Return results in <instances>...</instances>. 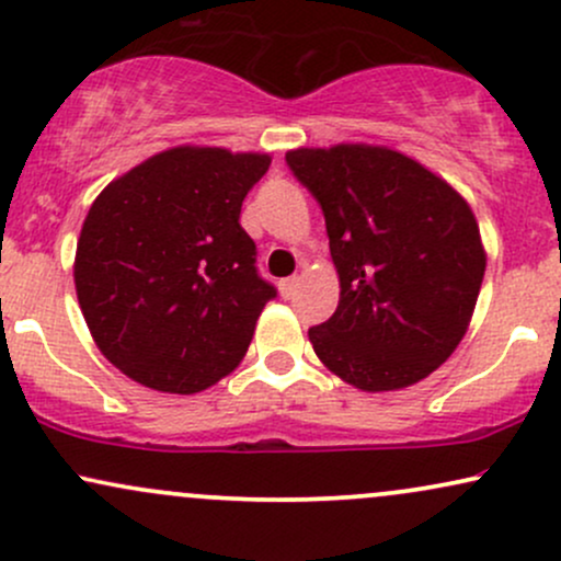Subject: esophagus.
<instances>
[{
	"mask_svg": "<svg viewBox=\"0 0 561 561\" xmlns=\"http://www.w3.org/2000/svg\"><path fill=\"white\" fill-rule=\"evenodd\" d=\"M298 287H300V276H287V279H282V282H279L282 298L289 300L295 293H298Z\"/></svg>",
	"mask_w": 561,
	"mask_h": 561,
	"instance_id": "34e87169",
	"label": "esophagus"
}]
</instances>
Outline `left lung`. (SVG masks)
Segmentation results:
<instances>
[{
  "instance_id": "left-lung-1",
  "label": "left lung",
  "mask_w": 561,
  "mask_h": 561,
  "mask_svg": "<svg viewBox=\"0 0 561 561\" xmlns=\"http://www.w3.org/2000/svg\"><path fill=\"white\" fill-rule=\"evenodd\" d=\"M287 165L324 210L340 302L308 340L327 369L366 392L401 390L465 337L485 248L446 179L379 145L298 147Z\"/></svg>"
}]
</instances>
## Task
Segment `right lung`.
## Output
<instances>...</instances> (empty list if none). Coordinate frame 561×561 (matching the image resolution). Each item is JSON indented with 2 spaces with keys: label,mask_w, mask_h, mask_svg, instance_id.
Segmentation results:
<instances>
[{
  "label": "right lung",
  "mask_w": 561,
  "mask_h": 561,
  "mask_svg": "<svg viewBox=\"0 0 561 561\" xmlns=\"http://www.w3.org/2000/svg\"><path fill=\"white\" fill-rule=\"evenodd\" d=\"M268 165L266 152L182 145L96 195L76 295L102 356L134 382L192 396L248 353L276 289L259 276L240 210Z\"/></svg>",
  "instance_id": "add662e5"
}]
</instances>
